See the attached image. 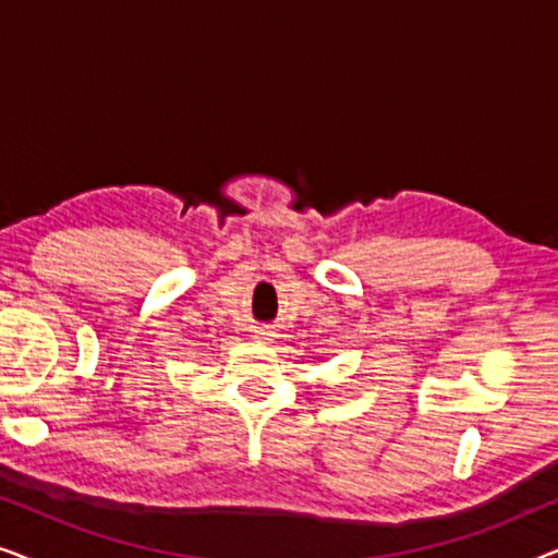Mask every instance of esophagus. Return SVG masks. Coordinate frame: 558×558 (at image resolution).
Here are the masks:
<instances>
[{"mask_svg": "<svg viewBox=\"0 0 558 558\" xmlns=\"http://www.w3.org/2000/svg\"><path fill=\"white\" fill-rule=\"evenodd\" d=\"M271 335H274V332L269 330V327H258V330L254 332V338H256V340H269Z\"/></svg>", "mask_w": 558, "mask_h": 558, "instance_id": "1", "label": "esophagus"}]
</instances>
